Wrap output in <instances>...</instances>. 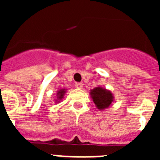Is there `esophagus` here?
I'll return each instance as SVG.
<instances>
[{"instance_id":"obj_1","label":"esophagus","mask_w":160,"mask_h":160,"mask_svg":"<svg viewBox=\"0 0 160 160\" xmlns=\"http://www.w3.org/2000/svg\"><path fill=\"white\" fill-rule=\"evenodd\" d=\"M82 87H83V84L82 82H76L75 83V87H76V88L81 89V88H82Z\"/></svg>"}]
</instances>
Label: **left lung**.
I'll return each mask as SVG.
<instances>
[{
	"label": "left lung",
	"instance_id": "left-lung-1",
	"mask_svg": "<svg viewBox=\"0 0 160 160\" xmlns=\"http://www.w3.org/2000/svg\"><path fill=\"white\" fill-rule=\"evenodd\" d=\"M90 94L96 107L100 111L108 108L114 101L112 93L102 87H95L90 90Z\"/></svg>",
	"mask_w": 160,
	"mask_h": 160
}]
</instances>
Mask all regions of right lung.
<instances>
[{"label":"right lung","instance_id":"1","mask_svg":"<svg viewBox=\"0 0 160 160\" xmlns=\"http://www.w3.org/2000/svg\"><path fill=\"white\" fill-rule=\"evenodd\" d=\"M66 89H62V90H58V93H57V98H58V99L55 100V102L58 103V102H60L61 100L62 99L63 97H64V94H66Z\"/></svg>","mask_w":160,"mask_h":160}]
</instances>
